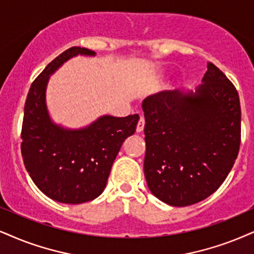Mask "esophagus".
<instances>
[{"mask_svg":"<svg viewBox=\"0 0 254 254\" xmlns=\"http://www.w3.org/2000/svg\"><path fill=\"white\" fill-rule=\"evenodd\" d=\"M144 125H145V120H144L143 116H140L139 121H138V124H137V127H136V131L137 132H142L144 130Z\"/></svg>","mask_w":254,"mask_h":254,"instance_id":"esophagus-1","label":"esophagus"}]
</instances>
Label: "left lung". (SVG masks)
Returning a JSON list of instances; mask_svg holds the SVG:
<instances>
[{"mask_svg":"<svg viewBox=\"0 0 254 254\" xmlns=\"http://www.w3.org/2000/svg\"><path fill=\"white\" fill-rule=\"evenodd\" d=\"M197 91H160L143 101L150 191L172 206L204 200L233 168L242 136L236 86L208 63Z\"/></svg>","mask_w":254,"mask_h":254,"instance_id":"obj_1","label":"left lung"}]
</instances>
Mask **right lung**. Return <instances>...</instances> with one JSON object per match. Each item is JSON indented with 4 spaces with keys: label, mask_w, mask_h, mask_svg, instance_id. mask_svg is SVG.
I'll return each mask as SVG.
<instances>
[{
    "label": "right lung",
    "mask_w": 254,
    "mask_h": 254,
    "mask_svg": "<svg viewBox=\"0 0 254 254\" xmlns=\"http://www.w3.org/2000/svg\"><path fill=\"white\" fill-rule=\"evenodd\" d=\"M78 54L92 56L95 51L69 48L33 82L21 131V152L29 176L44 194L65 204L85 203L103 192L118 151L134 133L139 120L138 115L103 116L81 130H65L50 121L46 105L48 79Z\"/></svg>",
    "instance_id": "1"
}]
</instances>
